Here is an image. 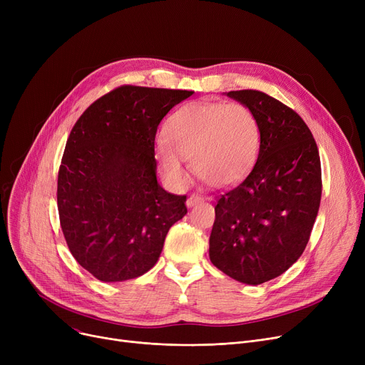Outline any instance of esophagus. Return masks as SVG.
Segmentation results:
<instances>
[{
	"instance_id": "1",
	"label": "esophagus",
	"mask_w": 365,
	"mask_h": 365,
	"mask_svg": "<svg viewBox=\"0 0 365 365\" xmlns=\"http://www.w3.org/2000/svg\"><path fill=\"white\" fill-rule=\"evenodd\" d=\"M200 201H202V198H201L200 195H197V194H192V195H190V197L187 198L186 205H187V207H194V205H195V204H198Z\"/></svg>"
}]
</instances>
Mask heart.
<instances>
[{
  "label": "heart",
  "instance_id": "heart-1",
  "mask_svg": "<svg viewBox=\"0 0 365 365\" xmlns=\"http://www.w3.org/2000/svg\"><path fill=\"white\" fill-rule=\"evenodd\" d=\"M260 148V127L242 103H189L171 115L157 145L164 178L175 186L187 182L185 160L210 186L223 187L252 170Z\"/></svg>",
  "mask_w": 365,
  "mask_h": 365
}]
</instances>
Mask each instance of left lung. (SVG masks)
Segmentation results:
<instances>
[{
  "label": "left lung",
  "instance_id": "1",
  "mask_svg": "<svg viewBox=\"0 0 365 365\" xmlns=\"http://www.w3.org/2000/svg\"><path fill=\"white\" fill-rule=\"evenodd\" d=\"M260 127L259 157L248 176L217 195L210 260L227 277L257 285L302 256L319 210L317 142L300 115L259 90L229 91Z\"/></svg>",
  "mask_w": 365,
  "mask_h": 365
}]
</instances>
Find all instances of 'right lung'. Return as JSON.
<instances>
[{
    "instance_id": "right-lung-1",
    "label": "right lung",
    "mask_w": 365,
    "mask_h": 365,
    "mask_svg": "<svg viewBox=\"0 0 365 365\" xmlns=\"http://www.w3.org/2000/svg\"><path fill=\"white\" fill-rule=\"evenodd\" d=\"M194 91L120 86L93 102L71 130L57 176L69 252L105 282L138 278L157 263L168 229L187 208L157 182L155 134Z\"/></svg>"
}]
</instances>
